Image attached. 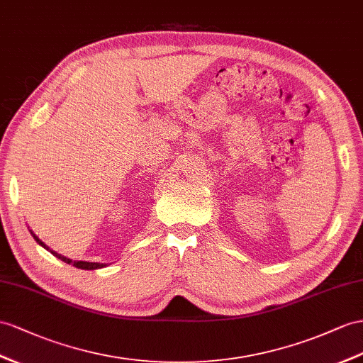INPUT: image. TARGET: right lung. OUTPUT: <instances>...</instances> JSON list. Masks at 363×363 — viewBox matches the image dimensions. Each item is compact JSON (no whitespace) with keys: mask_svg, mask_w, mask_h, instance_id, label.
<instances>
[{"mask_svg":"<svg viewBox=\"0 0 363 363\" xmlns=\"http://www.w3.org/2000/svg\"><path fill=\"white\" fill-rule=\"evenodd\" d=\"M30 235L33 236V239L36 240V242H38L43 248H45L48 250V252H50L55 257H58V259H61L62 262H66V264H72L73 267H77V268H81V270H98V268H102V267H106V264H99V262H86V261H72V259H69V257H66V256H62V255H60V253H57V252H53L52 248H49L48 245H45L43 240L36 236L33 231L30 230Z\"/></svg>","mask_w":363,"mask_h":363,"instance_id":"obj_1","label":"right lung"}]
</instances>
